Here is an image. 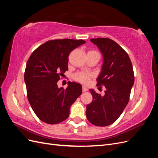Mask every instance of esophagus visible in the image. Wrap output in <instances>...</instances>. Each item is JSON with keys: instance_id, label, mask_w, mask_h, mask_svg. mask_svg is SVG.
<instances>
[{"instance_id": "esophagus-1", "label": "esophagus", "mask_w": 158, "mask_h": 158, "mask_svg": "<svg viewBox=\"0 0 158 158\" xmlns=\"http://www.w3.org/2000/svg\"><path fill=\"white\" fill-rule=\"evenodd\" d=\"M87 91H88V88L86 87L82 86V92H87Z\"/></svg>"}]
</instances>
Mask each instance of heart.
<instances>
[{
	"mask_svg": "<svg viewBox=\"0 0 158 158\" xmlns=\"http://www.w3.org/2000/svg\"><path fill=\"white\" fill-rule=\"evenodd\" d=\"M96 51H89L88 52H95ZM92 74L91 73H84V72H79V73H77L74 75V78L78 81V82H80L81 83L83 84H87L89 79L92 77Z\"/></svg>",
	"mask_w": 158,
	"mask_h": 158,
	"instance_id": "b5f03b06",
	"label": "heart"
}]
</instances>
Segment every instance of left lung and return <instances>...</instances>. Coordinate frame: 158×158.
Masks as SVG:
<instances>
[{
  "instance_id": "obj_1",
  "label": "left lung",
  "mask_w": 158,
  "mask_h": 158,
  "mask_svg": "<svg viewBox=\"0 0 158 158\" xmlns=\"http://www.w3.org/2000/svg\"><path fill=\"white\" fill-rule=\"evenodd\" d=\"M90 41L98 46L103 56L97 85H104L106 91L102 96L94 89H89L93 100L86 106V117L94 125L106 127L115 122L126 107L135 76L127 52L115 41L109 38Z\"/></svg>"
}]
</instances>
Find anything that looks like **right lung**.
<instances>
[{
    "mask_svg": "<svg viewBox=\"0 0 158 158\" xmlns=\"http://www.w3.org/2000/svg\"><path fill=\"white\" fill-rule=\"evenodd\" d=\"M82 40H53L32 52L24 73L27 96L37 117L47 124L63 122L70 108L82 94V85L69 82L66 89L58 88L60 76L68 70L70 52L84 44Z\"/></svg>",
    "mask_w": 158,
    "mask_h": 158,
    "instance_id": "right-lung-1",
    "label": "right lung"
}]
</instances>
